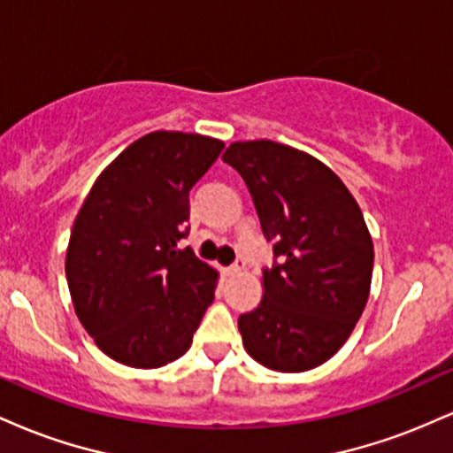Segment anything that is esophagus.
<instances>
[{
  "label": "esophagus",
  "instance_id": "1",
  "mask_svg": "<svg viewBox=\"0 0 453 453\" xmlns=\"http://www.w3.org/2000/svg\"><path fill=\"white\" fill-rule=\"evenodd\" d=\"M241 270H244V259L236 257V262H234L232 266L227 268V274H236V273H241Z\"/></svg>",
  "mask_w": 453,
  "mask_h": 453
}]
</instances>
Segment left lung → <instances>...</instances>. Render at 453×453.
I'll return each mask as SVG.
<instances>
[{
	"instance_id": "8db88e82",
	"label": "left lung",
	"mask_w": 453,
	"mask_h": 453,
	"mask_svg": "<svg viewBox=\"0 0 453 453\" xmlns=\"http://www.w3.org/2000/svg\"><path fill=\"white\" fill-rule=\"evenodd\" d=\"M223 161L247 183L274 256L262 303L238 317L244 349L273 371H311L345 345L371 292L360 206L326 164L288 144L234 142Z\"/></svg>"
}]
</instances>
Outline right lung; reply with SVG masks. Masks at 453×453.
<instances>
[{
    "label": "right lung",
    "instance_id": "obj_1",
    "mask_svg": "<svg viewBox=\"0 0 453 453\" xmlns=\"http://www.w3.org/2000/svg\"><path fill=\"white\" fill-rule=\"evenodd\" d=\"M221 140L150 132L119 155L78 211L65 256L72 303L96 345L134 368L179 360L215 300L217 270L179 242L189 191Z\"/></svg>",
    "mask_w": 453,
    "mask_h": 453
}]
</instances>
